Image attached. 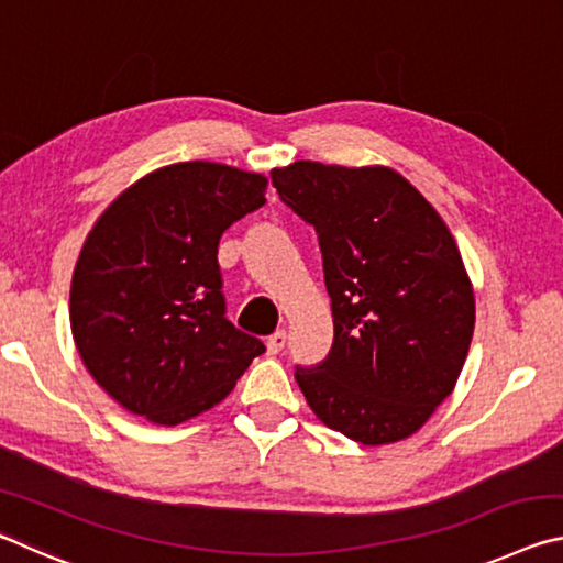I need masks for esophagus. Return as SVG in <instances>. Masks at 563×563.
<instances>
[{
    "instance_id": "34e87169",
    "label": "esophagus",
    "mask_w": 563,
    "mask_h": 563,
    "mask_svg": "<svg viewBox=\"0 0 563 563\" xmlns=\"http://www.w3.org/2000/svg\"><path fill=\"white\" fill-rule=\"evenodd\" d=\"M285 340H288L285 330H278V332H273L268 340H265V347H268L271 355H278V352L285 347Z\"/></svg>"
}]
</instances>
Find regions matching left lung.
I'll use <instances>...</instances> for the list:
<instances>
[{
    "label": "left lung",
    "mask_w": 563,
    "mask_h": 563,
    "mask_svg": "<svg viewBox=\"0 0 563 563\" xmlns=\"http://www.w3.org/2000/svg\"><path fill=\"white\" fill-rule=\"evenodd\" d=\"M280 201L318 233L335 338L295 367L330 430L399 442L452 395L474 332V292L440 213L393 168L295 161L271 174Z\"/></svg>",
    "instance_id": "obj_1"
}]
</instances>
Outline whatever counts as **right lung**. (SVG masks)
I'll use <instances>...</instances> for the list:
<instances>
[{
    "label": "right lung",
    "mask_w": 563,
    "mask_h": 563,
    "mask_svg": "<svg viewBox=\"0 0 563 563\" xmlns=\"http://www.w3.org/2000/svg\"><path fill=\"white\" fill-rule=\"evenodd\" d=\"M268 178L188 161L101 213L71 278V332L91 377L156 424L211 409L265 345L225 318L218 243L265 203Z\"/></svg>",
    "instance_id": "1"
}]
</instances>
